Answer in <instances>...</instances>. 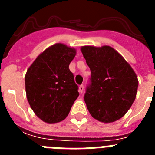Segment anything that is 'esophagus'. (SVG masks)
<instances>
[{
	"label": "esophagus",
	"instance_id": "esophagus-1",
	"mask_svg": "<svg viewBox=\"0 0 155 155\" xmlns=\"http://www.w3.org/2000/svg\"><path fill=\"white\" fill-rule=\"evenodd\" d=\"M83 91H84V85L83 84H81V85L79 86V88H78V91L80 94H81L82 92H83Z\"/></svg>",
	"mask_w": 155,
	"mask_h": 155
}]
</instances>
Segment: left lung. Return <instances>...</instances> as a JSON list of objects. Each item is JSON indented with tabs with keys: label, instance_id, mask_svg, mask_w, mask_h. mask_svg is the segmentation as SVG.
I'll return each instance as SVG.
<instances>
[{
	"label": "left lung",
	"instance_id": "1",
	"mask_svg": "<svg viewBox=\"0 0 155 155\" xmlns=\"http://www.w3.org/2000/svg\"><path fill=\"white\" fill-rule=\"evenodd\" d=\"M81 53L91 70V85L84 102L91 116L109 124L122 118L136 98L138 79L131 66L109 46H83Z\"/></svg>",
	"mask_w": 155,
	"mask_h": 155
}]
</instances>
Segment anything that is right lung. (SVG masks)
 <instances>
[{
	"instance_id": "right-lung-1",
	"label": "right lung",
	"mask_w": 155,
	"mask_h": 155,
	"mask_svg": "<svg viewBox=\"0 0 155 155\" xmlns=\"http://www.w3.org/2000/svg\"><path fill=\"white\" fill-rule=\"evenodd\" d=\"M76 53L74 48L56 43L41 53L27 70V100L34 113L45 123L65 120L78 97V87L69 70Z\"/></svg>"
}]
</instances>
